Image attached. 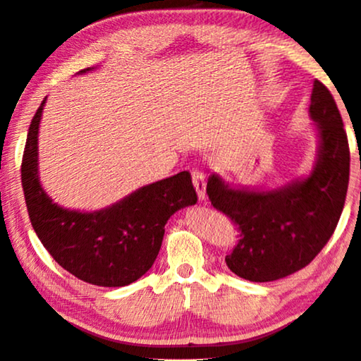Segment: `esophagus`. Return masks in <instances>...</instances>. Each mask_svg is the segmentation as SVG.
Listing matches in <instances>:
<instances>
[{
    "label": "esophagus",
    "instance_id": "34e87169",
    "mask_svg": "<svg viewBox=\"0 0 361 361\" xmlns=\"http://www.w3.org/2000/svg\"><path fill=\"white\" fill-rule=\"evenodd\" d=\"M192 185L197 191V197L199 201L204 202L207 199V194H205V175L201 170H194L192 171Z\"/></svg>",
    "mask_w": 361,
    "mask_h": 361
}]
</instances>
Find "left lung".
<instances>
[{
  "label": "left lung",
  "instance_id": "8db88e82",
  "mask_svg": "<svg viewBox=\"0 0 361 361\" xmlns=\"http://www.w3.org/2000/svg\"><path fill=\"white\" fill-rule=\"evenodd\" d=\"M308 114L318 145L307 175L274 188L231 186L219 173L207 180L212 205L241 230V239L225 262L247 281H276L302 270L329 241L341 219L350 152L339 109L318 80Z\"/></svg>",
  "mask_w": 361,
  "mask_h": 361
}]
</instances>
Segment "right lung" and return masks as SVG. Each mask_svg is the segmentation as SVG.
<instances>
[{
    "label": "right lung",
    "instance_id": "right-lung-1",
    "mask_svg": "<svg viewBox=\"0 0 361 361\" xmlns=\"http://www.w3.org/2000/svg\"><path fill=\"white\" fill-rule=\"evenodd\" d=\"M44 104L47 98L32 118L20 169L33 230L51 257L82 281L102 288L136 281L156 262L170 216L197 202L191 173L180 171L145 185L99 210L62 207L39 181L38 131Z\"/></svg>",
    "mask_w": 361,
    "mask_h": 361
}]
</instances>
